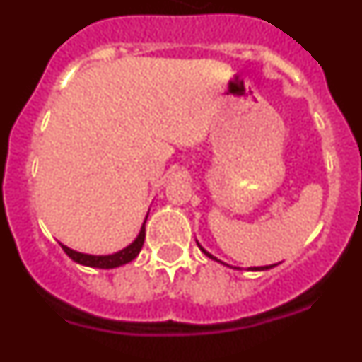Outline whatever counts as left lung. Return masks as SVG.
I'll list each match as a JSON object with an SVG mask.
<instances>
[{"instance_id": "1", "label": "left lung", "mask_w": 362, "mask_h": 362, "mask_svg": "<svg viewBox=\"0 0 362 362\" xmlns=\"http://www.w3.org/2000/svg\"><path fill=\"white\" fill-rule=\"evenodd\" d=\"M197 246H199V248H201V252H203L204 255H209V257H210V259H214V261H219V259H216V257H214L212 254H209V252L204 250V248H203V246L199 245V243H197ZM219 263H221V261H219ZM274 267H277V264H270V267H254V268H248V270H254V272H263V270H270V268H274Z\"/></svg>"}]
</instances>
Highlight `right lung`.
<instances>
[{
    "label": "right lung",
    "mask_w": 362,
    "mask_h": 362,
    "mask_svg": "<svg viewBox=\"0 0 362 362\" xmlns=\"http://www.w3.org/2000/svg\"><path fill=\"white\" fill-rule=\"evenodd\" d=\"M148 217V216H146ZM146 217H145V223H146ZM145 223H143L141 230L137 233V238L130 243L127 248L123 250L116 252V254H108V255H90V254H81V252H76L69 246L62 245V248L65 250V254L69 255L72 261L76 263L83 264V267H90V268H117V267H123V264L130 263L132 259L137 257V254L141 252L143 248V243H145Z\"/></svg>",
    "instance_id": "1"
}]
</instances>
